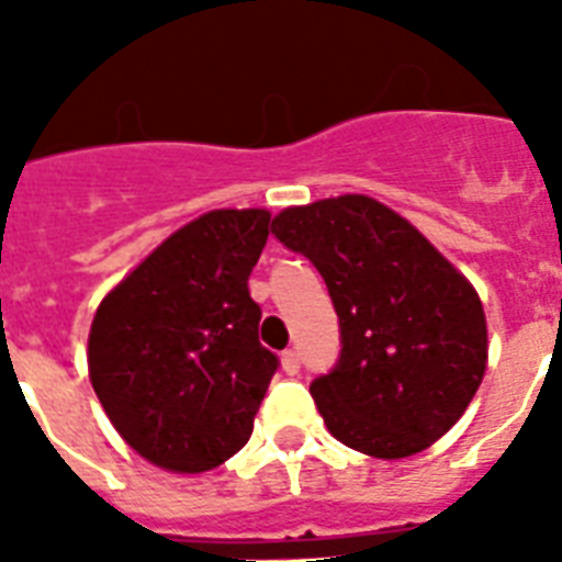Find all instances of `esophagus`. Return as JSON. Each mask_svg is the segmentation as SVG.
Wrapping results in <instances>:
<instances>
[{
  "label": "esophagus",
  "instance_id": "obj_1",
  "mask_svg": "<svg viewBox=\"0 0 562 562\" xmlns=\"http://www.w3.org/2000/svg\"><path fill=\"white\" fill-rule=\"evenodd\" d=\"M280 364H282V370H285V373L294 375L300 370V356L294 350H285L280 356Z\"/></svg>",
  "mask_w": 562,
  "mask_h": 562
}]
</instances>
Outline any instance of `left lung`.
Masks as SVG:
<instances>
[{
	"label": "left lung",
	"mask_w": 562,
	"mask_h": 562,
	"mask_svg": "<svg viewBox=\"0 0 562 562\" xmlns=\"http://www.w3.org/2000/svg\"><path fill=\"white\" fill-rule=\"evenodd\" d=\"M271 229L315 262L341 321L338 368L312 382L329 435L382 461L440 440L487 370V317L472 282L368 194L285 206Z\"/></svg>",
	"instance_id": "obj_1"
}]
</instances>
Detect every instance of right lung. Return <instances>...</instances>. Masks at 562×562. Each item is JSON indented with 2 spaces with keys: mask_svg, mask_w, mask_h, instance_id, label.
Listing matches in <instances>:
<instances>
[{
  "mask_svg": "<svg viewBox=\"0 0 562 562\" xmlns=\"http://www.w3.org/2000/svg\"><path fill=\"white\" fill-rule=\"evenodd\" d=\"M268 210H212L175 229L95 308L92 391L122 440L178 475L215 470L247 443L277 370L247 289Z\"/></svg>",
  "mask_w": 562,
  "mask_h": 562,
  "instance_id": "obj_1",
  "label": "right lung"
}]
</instances>
